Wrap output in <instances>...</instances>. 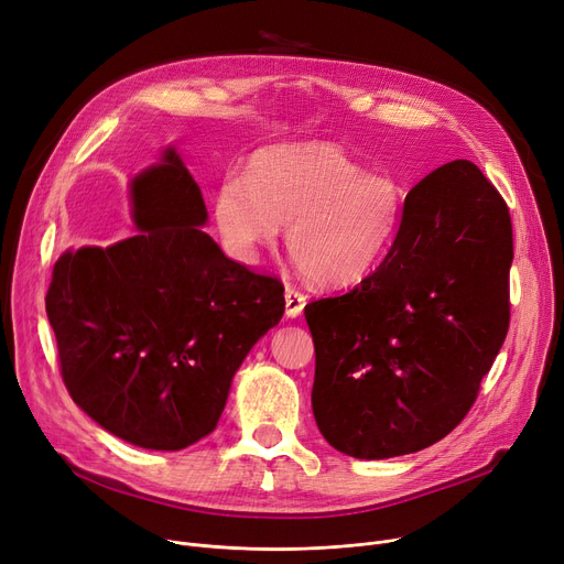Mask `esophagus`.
Returning a JSON list of instances; mask_svg holds the SVG:
<instances>
[{"instance_id": "1", "label": "esophagus", "mask_w": 564, "mask_h": 564, "mask_svg": "<svg viewBox=\"0 0 564 564\" xmlns=\"http://www.w3.org/2000/svg\"><path fill=\"white\" fill-rule=\"evenodd\" d=\"M304 306H306V294L300 292L297 288L288 285L285 288V315L288 317H297V315H302Z\"/></svg>"}]
</instances>
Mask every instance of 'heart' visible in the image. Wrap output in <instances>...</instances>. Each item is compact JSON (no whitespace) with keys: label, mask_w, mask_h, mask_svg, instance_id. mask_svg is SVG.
<instances>
[{"label":"heart","mask_w":564,"mask_h":564,"mask_svg":"<svg viewBox=\"0 0 564 564\" xmlns=\"http://www.w3.org/2000/svg\"><path fill=\"white\" fill-rule=\"evenodd\" d=\"M406 196L398 175L368 171L332 141L279 143L253 153L245 177H224L213 221L240 262L274 245L288 221V249L302 272L319 285L347 288L389 256Z\"/></svg>","instance_id":"obj_1"}]
</instances>
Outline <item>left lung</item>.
<instances>
[{"label":"left lung","instance_id":"1","mask_svg":"<svg viewBox=\"0 0 564 564\" xmlns=\"http://www.w3.org/2000/svg\"><path fill=\"white\" fill-rule=\"evenodd\" d=\"M512 258L508 205L473 162L443 164L409 192L377 270L304 308L313 416L329 446L389 459L462 423L508 336Z\"/></svg>","mask_w":564,"mask_h":564}]
</instances>
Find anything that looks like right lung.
I'll return each instance as SVG.
<instances>
[{
	"mask_svg": "<svg viewBox=\"0 0 564 564\" xmlns=\"http://www.w3.org/2000/svg\"><path fill=\"white\" fill-rule=\"evenodd\" d=\"M130 205L137 235L58 256L47 319L86 416L132 446L183 451L217 427L237 368L283 317V285L203 230L200 187L173 145L132 177Z\"/></svg>",
	"mask_w": 564,
	"mask_h": 564,
	"instance_id": "add662e5",
	"label": "right lung"
}]
</instances>
